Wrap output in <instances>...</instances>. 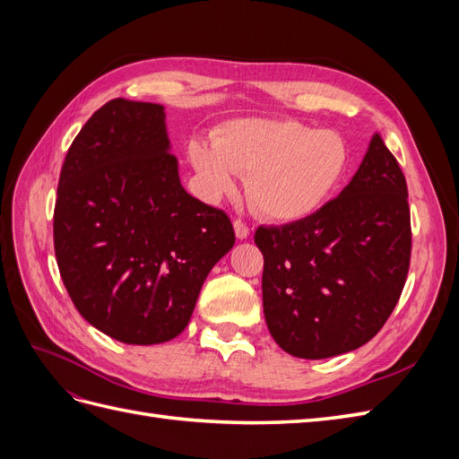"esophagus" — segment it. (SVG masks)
<instances>
[{
  "instance_id": "obj_1",
  "label": "esophagus",
  "mask_w": 459,
  "mask_h": 459,
  "mask_svg": "<svg viewBox=\"0 0 459 459\" xmlns=\"http://www.w3.org/2000/svg\"><path fill=\"white\" fill-rule=\"evenodd\" d=\"M233 230H235V235H238V239H247L248 238V226L245 224L243 220H235L233 221Z\"/></svg>"
}]
</instances>
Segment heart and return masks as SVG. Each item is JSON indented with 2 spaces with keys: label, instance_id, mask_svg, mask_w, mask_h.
I'll return each mask as SVG.
<instances>
[{
  "label": "heart",
  "instance_id": "obj_1",
  "mask_svg": "<svg viewBox=\"0 0 459 459\" xmlns=\"http://www.w3.org/2000/svg\"><path fill=\"white\" fill-rule=\"evenodd\" d=\"M189 160L208 197L230 193L235 174H248L247 195L260 216L299 221L335 191L349 147L339 134L297 120L239 118L220 128L212 145L193 142Z\"/></svg>",
  "mask_w": 459,
  "mask_h": 459
}]
</instances>
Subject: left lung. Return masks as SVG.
Returning a JSON list of instances; mask_svg holds the SVG:
<instances>
[{"mask_svg":"<svg viewBox=\"0 0 459 459\" xmlns=\"http://www.w3.org/2000/svg\"><path fill=\"white\" fill-rule=\"evenodd\" d=\"M255 243L264 317L285 352L322 359L371 341L396 307L411 255L406 178L381 135L337 199L304 220L260 226Z\"/></svg>","mask_w":459,"mask_h":459,"instance_id":"left-lung-1","label":"left lung"}]
</instances>
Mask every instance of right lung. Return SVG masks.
<instances>
[{"label":"right lung","mask_w":459,"mask_h":459,"mask_svg":"<svg viewBox=\"0 0 459 459\" xmlns=\"http://www.w3.org/2000/svg\"><path fill=\"white\" fill-rule=\"evenodd\" d=\"M164 107L113 100L68 149L53 212L63 283L95 329L126 344L186 329L231 220L182 187Z\"/></svg>","instance_id":"obj_1"}]
</instances>
